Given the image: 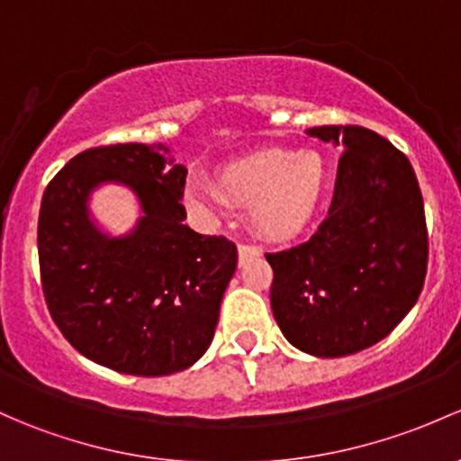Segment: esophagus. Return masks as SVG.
I'll return each instance as SVG.
<instances>
[{"instance_id": "1", "label": "esophagus", "mask_w": 461, "mask_h": 461, "mask_svg": "<svg viewBox=\"0 0 461 461\" xmlns=\"http://www.w3.org/2000/svg\"><path fill=\"white\" fill-rule=\"evenodd\" d=\"M258 254H260L258 247H254V245H249V243H240L239 245V260H240V265L247 263V260L256 258V256H258Z\"/></svg>"}]
</instances>
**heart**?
<instances>
[{"label":"heart","mask_w":461,"mask_h":461,"mask_svg":"<svg viewBox=\"0 0 461 461\" xmlns=\"http://www.w3.org/2000/svg\"><path fill=\"white\" fill-rule=\"evenodd\" d=\"M327 183V167L313 149L289 152L263 148L227 163L218 172V187L190 183V203L218 210L225 198L247 203V214L256 231L271 239H285L303 230L318 210Z\"/></svg>","instance_id":"obj_1"}]
</instances>
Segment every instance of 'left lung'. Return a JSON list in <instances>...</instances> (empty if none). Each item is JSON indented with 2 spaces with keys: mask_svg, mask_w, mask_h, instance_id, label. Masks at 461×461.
<instances>
[{
  "mask_svg": "<svg viewBox=\"0 0 461 461\" xmlns=\"http://www.w3.org/2000/svg\"><path fill=\"white\" fill-rule=\"evenodd\" d=\"M307 134L345 152L316 234L265 254L271 312L300 351L351 356L389 336L418 303L429 263L424 201L409 158L373 130L320 125Z\"/></svg>",
  "mask_w": 461,
  "mask_h": 461,
  "instance_id": "obj_1",
  "label": "left lung"
}]
</instances>
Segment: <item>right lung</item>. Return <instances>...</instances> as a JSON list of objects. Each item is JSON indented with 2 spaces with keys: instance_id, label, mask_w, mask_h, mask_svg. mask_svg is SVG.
Instances as JSON below:
<instances>
[{
  "instance_id": "right-lung-1",
  "label": "right lung",
  "mask_w": 461,
  "mask_h": 461,
  "mask_svg": "<svg viewBox=\"0 0 461 461\" xmlns=\"http://www.w3.org/2000/svg\"><path fill=\"white\" fill-rule=\"evenodd\" d=\"M161 149H86L48 183L39 210L48 312L81 356L128 375H169L207 351L239 260L225 236L183 225L187 169ZM101 182H123L142 203L144 216L128 237L113 240L89 221L87 196Z\"/></svg>"
}]
</instances>
